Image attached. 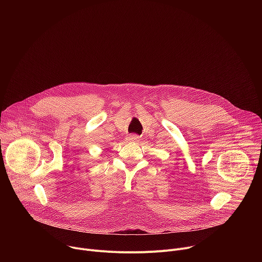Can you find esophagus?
I'll use <instances>...</instances> for the list:
<instances>
[{
  "mask_svg": "<svg viewBox=\"0 0 262 262\" xmlns=\"http://www.w3.org/2000/svg\"><path fill=\"white\" fill-rule=\"evenodd\" d=\"M127 140H128L129 142H134V141H137V140H138V137H137L136 135H130V136L127 137Z\"/></svg>",
  "mask_w": 262,
  "mask_h": 262,
  "instance_id": "1",
  "label": "esophagus"
}]
</instances>
